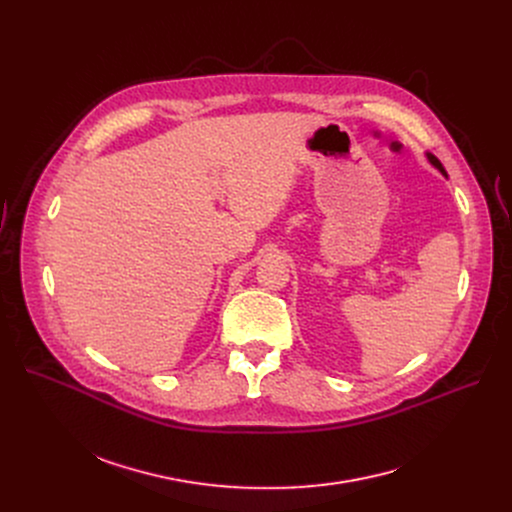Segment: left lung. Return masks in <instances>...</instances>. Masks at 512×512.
<instances>
[{
	"mask_svg": "<svg viewBox=\"0 0 512 512\" xmlns=\"http://www.w3.org/2000/svg\"><path fill=\"white\" fill-rule=\"evenodd\" d=\"M427 158H429V162H431L437 170H440L442 174H446V170H444V166H442V162H440V160H437V158H435V156H431V154H427ZM446 176H448V174H446Z\"/></svg>",
	"mask_w": 512,
	"mask_h": 512,
	"instance_id": "obj_1",
	"label": "left lung"
}]
</instances>
